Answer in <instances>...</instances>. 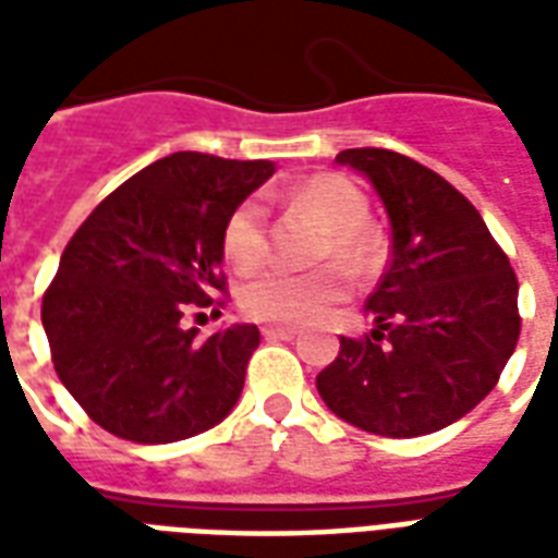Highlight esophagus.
Returning <instances> with one entry per match:
<instances>
[{
  "instance_id": "esophagus-1",
  "label": "esophagus",
  "mask_w": 558,
  "mask_h": 558,
  "mask_svg": "<svg viewBox=\"0 0 558 558\" xmlns=\"http://www.w3.org/2000/svg\"><path fill=\"white\" fill-rule=\"evenodd\" d=\"M263 338H266V340H292V338H295V328L266 326V328H263Z\"/></svg>"
}]
</instances>
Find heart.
Returning <instances> with one entry per match:
<instances>
[{
	"instance_id": "heart-1",
	"label": "heart",
	"mask_w": 558,
	"mask_h": 558,
	"mask_svg": "<svg viewBox=\"0 0 558 558\" xmlns=\"http://www.w3.org/2000/svg\"><path fill=\"white\" fill-rule=\"evenodd\" d=\"M290 203L326 230V239H319L316 244L314 263L335 259L355 278L374 271L379 263V239L367 230L371 206L355 184L347 182L343 175H328V172L311 175L307 182L292 187ZM220 247H223L227 263L242 275H251L266 263L271 239H268V218L263 203L242 199L232 208L230 218L223 220ZM343 295H347V280L338 268H323L311 275H292V271L271 268L244 283L239 292V307L256 323L302 326L328 314Z\"/></svg>"
}]
</instances>
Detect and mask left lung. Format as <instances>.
<instances>
[{"label": "left lung", "instance_id": "1", "mask_svg": "<svg viewBox=\"0 0 558 558\" xmlns=\"http://www.w3.org/2000/svg\"><path fill=\"white\" fill-rule=\"evenodd\" d=\"M391 220V259L367 299L376 328L340 338L316 376L338 418L410 439L463 418L499 383L520 338L517 275L478 208L391 148H347Z\"/></svg>", "mask_w": 558, "mask_h": 558}]
</instances>
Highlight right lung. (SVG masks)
I'll list each match as a JSON object with an SVG mask.
<instances>
[{"label": "right lung", "mask_w": 558, "mask_h": 558, "mask_svg": "<svg viewBox=\"0 0 558 558\" xmlns=\"http://www.w3.org/2000/svg\"><path fill=\"white\" fill-rule=\"evenodd\" d=\"M271 172L268 160L175 151L104 196L71 235L41 323L56 376L104 430L179 442L230 415L259 331L199 338L184 316H220L223 220Z\"/></svg>", "instance_id": "obj_1"}]
</instances>
